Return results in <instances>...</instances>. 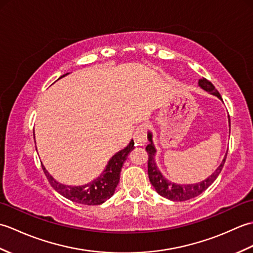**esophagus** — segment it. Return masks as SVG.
<instances>
[{
	"label": "esophagus",
	"mask_w": 253,
	"mask_h": 253,
	"mask_svg": "<svg viewBox=\"0 0 253 253\" xmlns=\"http://www.w3.org/2000/svg\"><path fill=\"white\" fill-rule=\"evenodd\" d=\"M133 140H135L137 146H143L147 141V125L142 124V125L138 126L135 133H133Z\"/></svg>",
	"instance_id": "1"
}]
</instances>
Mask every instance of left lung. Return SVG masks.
<instances>
[{
	"label": "left lung",
	"mask_w": 253,
	"mask_h": 253,
	"mask_svg": "<svg viewBox=\"0 0 253 253\" xmlns=\"http://www.w3.org/2000/svg\"><path fill=\"white\" fill-rule=\"evenodd\" d=\"M198 84L199 87L203 89L204 91H207V92L215 95L219 100H222L221 94L218 93V91L215 89V87H214L212 83L209 82L208 79L206 78L199 79ZM229 127H230V121H229ZM148 140L150 141V143L147 146L146 150L149 154L148 175H149L150 182H151L152 186L154 187V189L157 190V192L160 196H162L171 201H186L199 195H201V193L203 191H206L208 188L213 184L214 180L217 178V176L219 175V173H221V170L223 169L225 161H226L227 153L225 154L222 163L219 164V166L215 170H214V173H212V175H210L208 178H206L200 182H196V184H187V185L175 184V182H171L168 178H165L158 168V164L155 162V153H157V150H155V147L153 144L152 132L150 131L148 132Z\"/></svg>",
	"instance_id": "obj_1"
}]
</instances>
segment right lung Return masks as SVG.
Returning <instances> with one entry per match:
<instances>
[{"label": "right lung", "mask_w": 253, "mask_h": 253, "mask_svg": "<svg viewBox=\"0 0 253 253\" xmlns=\"http://www.w3.org/2000/svg\"><path fill=\"white\" fill-rule=\"evenodd\" d=\"M69 73L63 75L58 79L65 77ZM133 146H135L133 140H130L127 147L113 155L100 176L83 186H67L61 184L49 174L43 164H42V169H43L51 186L63 197L73 202L85 204V206H98L114 195L116 187L120 182L123 164L127 160L128 154L133 149Z\"/></svg>", "instance_id": "right-lung-1"}]
</instances>
